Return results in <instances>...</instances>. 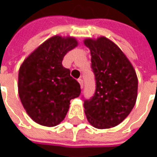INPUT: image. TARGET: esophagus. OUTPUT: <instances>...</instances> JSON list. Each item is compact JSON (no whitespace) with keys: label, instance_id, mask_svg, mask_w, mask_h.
I'll list each match as a JSON object with an SVG mask.
<instances>
[{"label":"esophagus","instance_id":"obj_1","mask_svg":"<svg viewBox=\"0 0 157 157\" xmlns=\"http://www.w3.org/2000/svg\"><path fill=\"white\" fill-rule=\"evenodd\" d=\"M78 82L80 83V86H81V87H83V81H82V79L79 78L78 79Z\"/></svg>","mask_w":157,"mask_h":157}]
</instances>
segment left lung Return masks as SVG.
Here are the masks:
<instances>
[{
	"mask_svg": "<svg viewBox=\"0 0 157 157\" xmlns=\"http://www.w3.org/2000/svg\"><path fill=\"white\" fill-rule=\"evenodd\" d=\"M91 51L96 91L84 100L86 118L97 128L119 124L130 113L136 102L138 79L128 58L120 48L105 37L86 39Z\"/></svg>",
	"mask_w": 157,
	"mask_h": 157,
	"instance_id": "8db88e82",
	"label": "left lung"
}]
</instances>
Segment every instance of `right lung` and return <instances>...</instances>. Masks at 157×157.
<instances>
[{
  "label": "right lung",
  "instance_id": "1",
  "mask_svg": "<svg viewBox=\"0 0 157 157\" xmlns=\"http://www.w3.org/2000/svg\"><path fill=\"white\" fill-rule=\"evenodd\" d=\"M77 44L75 38L55 35L39 45L20 66L19 98L27 113L39 124H59L68 112L70 101L81 94L78 82L62 65L66 53Z\"/></svg>",
  "mask_w": 157,
  "mask_h": 157
}]
</instances>
